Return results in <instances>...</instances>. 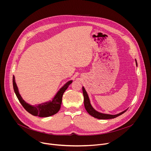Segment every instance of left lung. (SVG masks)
Listing matches in <instances>:
<instances>
[{
	"instance_id": "left-lung-1",
	"label": "left lung",
	"mask_w": 151,
	"mask_h": 151,
	"mask_svg": "<svg viewBox=\"0 0 151 151\" xmlns=\"http://www.w3.org/2000/svg\"><path fill=\"white\" fill-rule=\"evenodd\" d=\"M136 66H137V63L136 60ZM82 92H83V99H84V100H83L84 106H85V108L86 111H87V112L90 115H91L92 116H93L96 118H97L99 119H108L115 118L123 114L127 110V109H126V110H125L118 114H116V115H110V114H103V113L99 112L93 108V107L92 106V105L90 103V100L88 95L83 87H82Z\"/></svg>"
}]
</instances>
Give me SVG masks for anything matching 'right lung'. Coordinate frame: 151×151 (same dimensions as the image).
I'll use <instances>...</instances> for the list:
<instances>
[{
  "label": "right lung",
  "instance_id": "add662e5",
  "mask_svg": "<svg viewBox=\"0 0 151 151\" xmlns=\"http://www.w3.org/2000/svg\"><path fill=\"white\" fill-rule=\"evenodd\" d=\"M72 80L69 81L63 87L58 91L54 97L52 98V100L46 101L40 104H37L35 105H30V104L26 102L22 97L21 96L18 88L15 82V76H13V87L14 92L18 98L19 101L23 106L24 108L30 114L33 116H37L39 117H48L57 114L60 109L62 97L65 92V91L68 88L69 85L72 83Z\"/></svg>",
  "mask_w": 151,
  "mask_h": 151
}]
</instances>
